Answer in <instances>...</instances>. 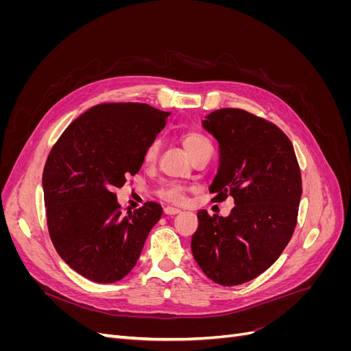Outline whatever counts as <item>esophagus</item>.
<instances>
[{
	"mask_svg": "<svg viewBox=\"0 0 351 351\" xmlns=\"http://www.w3.org/2000/svg\"><path fill=\"white\" fill-rule=\"evenodd\" d=\"M164 214L168 217H174V215L180 214V209L173 208V206H167V208H164Z\"/></svg>",
	"mask_w": 351,
	"mask_h": 351,
	"instance_id": "34e87169",
	"label": "esophagus"
}]
</instances>
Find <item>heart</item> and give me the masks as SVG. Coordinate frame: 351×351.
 <instances>
[{"mask_svg":"<svg viewBox=\"0 0 351 351\" xmlns=\"http://www.w3.org/2000/svg\"><path fill=\"white\" fill-rule=\"evenodd\" d=\"M182 142L186 152L190 155V158H193L195 155H197L199 152L208 149L210 147V142L208 141V137L204 136L199 132H187L182 136ZM158 154V142H152L149 145V147L146 149L145 154V161L151 162L155 159ZM158 196L161 197L162 200L168 202V204H174V205H180L183 204L186 199V189L180 184L176 183H165L158 190Z\"/></svg>","mask_w":351,"mask_h":351,"instance_id":"b5f03b06","label":"heart"}]
</instances>
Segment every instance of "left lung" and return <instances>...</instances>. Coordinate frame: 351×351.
Wrapping results in <instances>:
<instances>
[{
	"instance_id": "1",
	"label": "left lung",
	"mask_w": 351,
	"mask_h": 351,
	"mask_svg": "<svg viewBox=\"0 0 351 351\" xmlns=\"http://www.w3.org/2000/svg\"><path fill=\"white\" fill-rule=\"evenodd\" d=\"M219 145V167L209 192L234 199L228 217L197 212L192 253L219 285L256 278L280 258L297 224L302 174L294 147L277 125L239 108L202 121Z\"/></svg>"
}]
</instances>
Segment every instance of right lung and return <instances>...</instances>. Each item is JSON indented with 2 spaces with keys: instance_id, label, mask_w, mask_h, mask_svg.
Here are the masks:
<instances>
[{
  "instance_id": "add662e5",
  "label": "right lung",
  "mask_w": 351,
  "mask_h": 351,
  "mask_svg": "<svg viewBox=\"0 0 351 351\" xmlns=\"http://www.w3.org/2000/svg\"><path fill=\"white\" fill-rule=\"evenodd\" d=\"M168 115L147 104H101L74 120L52 146L42 174L49 237L82 277L117 282L139 259L162 208L146 202L123 215L112 190L139 171Z\"/></svg>"
}]
</instances>
